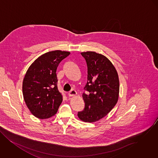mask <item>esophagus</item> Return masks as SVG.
I'll use <instances>...</instances> for the list:
<instances>
[{"label":"esophagus","instance_id":"34e87169","mask_svg":"<svg viewBox=\"0 0 158 158\" xmlns=\"http://www.w3.org/2000/svg\"><path fill=\"white\" fill-rule=\"evenodd\" d=\"M68 94H69V96L70 97H72V96H76L77 94V92L74 89H72L71 91H70L69 92Z\"/></svg>","mask_w":158,"mask_h":158}]
</instances>
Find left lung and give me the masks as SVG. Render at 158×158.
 Segmentation results:
<instances>
[{
  "mask_svg": "<svg viewBox=\"0 0 158 158\" xmlns=\"http://www.w3.org/2000/svg\"><path fill=\"white\" fill-rule=\"evenodd\" d=\"M88 68L87 83L83 93V110L78 112L80 120L97 122L105 117L117 103L119 95L118 73L109 60L95 52H82Z\"/></svg>",
  "mask_w": 158,
  "mask_h": 158,
  "instance_id": "1",
  "label": "left lung"
}]
</instances>
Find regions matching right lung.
Segmentation results:
<instances>
[{"instance_id":"obj_1","label":"right lung","mask_w":158,"mask_h":158,"mask_svg":"<svg viewBox=\"0 0 158 158\" xmlns=\"http://www.w3.org/2000/svg\"><path fill=\"white\" fill-rule=\"evenodd\" d=\"M69 52L55 50L38 57L29 67L23 81L24 102L36 118L46 119L55 115L62 102L58 89L56 69Z\"/></svg>"}]
</instances>
